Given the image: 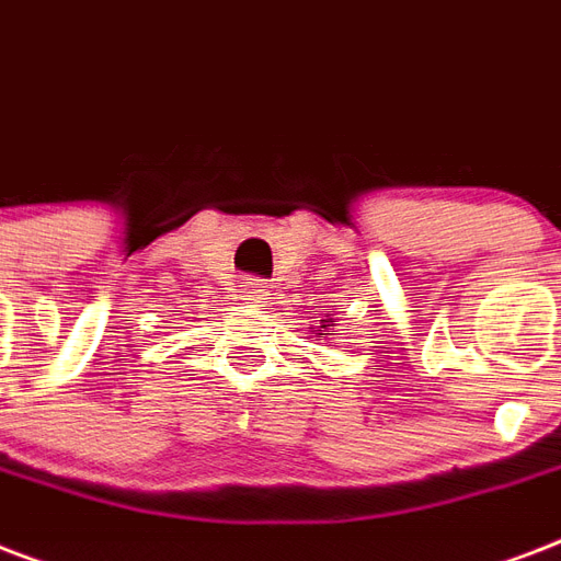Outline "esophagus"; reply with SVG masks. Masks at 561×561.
Returning <instances> with one entry per match:
<instances>
[{
    "instance_id": "obj_1",
    "label": "esophagus",
    "mask_w": 561,
    "mask_h": 561,
    "mask_svg": "<svg viewBox=\"0 0 561 561\" xmlns=\"http://www.w3.org/2000/svg\"><path fill=\"white\" fill-rule=\"evenodd\" d=\"M263 295H266V286L260 284V280H254V277H249V280L242 284V301L263 304Z\"/></svg>"
}]
</instances>
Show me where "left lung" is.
Here are the masks:
<instances>
[{"instance_id": "8db88e82", "label": "left lung", "mask_w": 561, "mask_h": 561, "mask_svg": "<svg viewBox=\"0 0 561 561\" xmlns=\"http://www.w3.org/2000/svg\"><path fill=\"white\" fill-rule=\"evenodd\" d=\"M321 321H324V319H321ZM321 328H328V324H321ZM321 336H324V333H321Z\"/></svg>"}]
</instances>
